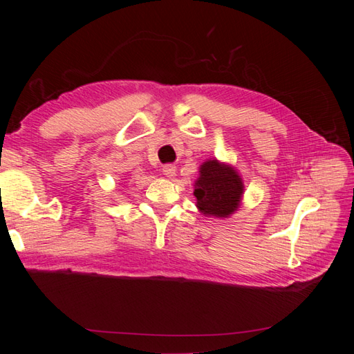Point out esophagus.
Returning a JSON list of instances; mask_svg holds the SVG:
<instances>
[{"label": "esophagus", "mask_w": 354, "mask_h": 354, "mask_svg": "<svg viewBox=\"0 0 354 354\" xmlns=\"http://www.w3.org/2000/svg\"><path fill=\"white\" fill-rule=\"evenodd\" d=\"M162 173H164L165 177L173 178V177L177 174V168H176V165H173V164H168V165H165V167L162 168Z\"/></svg>", "instance_id": "obj_1"}]
</instances>
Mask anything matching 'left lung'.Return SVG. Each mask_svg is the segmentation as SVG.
<instances>
[{"label":"left lung","mask_w":354,"mask_h":354,"mask_svg":"<svg viewBox=\"0 0 354 354\" xmlns=\"http://www.w3.org/2000/svg\"><path fill=\"white\" fill-rule=\"evenodd\" d=\"M194 195L196 208L205 217L229 218L241 207L245 192L238 169L217 158L207 159L199 167Z\"/></svg>","instance_id":"8db88e82"}]
</instances>
